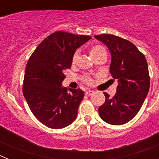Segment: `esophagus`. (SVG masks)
Masks as SVG:
<instances>
[{
    "mask_svg": "<svg viewBox=\"0 0 159 159\" xmlns=\"http://www.w3.org/2000/svg\"><path fill=\"white\" fill-rule=\"evenodd\" d=\"M92 93H93V91H87L86 92H85V94H86L87 95H92Z\"/></svg>",
    "mask_w": 159,
    "mask_h": 159,
    "instance_id": "34e87169",
    "label": "esophagus"
}]
</instances>
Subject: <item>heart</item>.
I'll use <instances>...</instances> for the list:
<instances>
[{
  "mask_svg": "<svg viewBox=\"0 0 159 159\" xmlns=\"http://www.w3.org/2000/svg\"><path fill=\"white\" fill-rule=\"evenodd\" d=\"M91 55H92V57H96L98 55L101 54V53H103V52H106V50L105 48L102 46L100 45H96V46H94V47L92 48L91 49ZM79 56H80V52L76 51L75 52V53L73 54V57H72V60H71V62H72V64H75L77 63V60H78L79 58ZM83 80L84 82L86 84H88V85H91V84H93V80H92V77L90 76H84L83 78Z\"/></svg>",
  "mask_w": 159,
  "mask_h": 159,
  "instance_id": "b5f03b06",
  "label": "heart"
}]
</instances>
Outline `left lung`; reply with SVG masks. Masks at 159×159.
I'll list each match as a JSON object with an SVG mask.
<instances>
[{
    "instance_id": "obj_1",
    "label": "left lung",
    "mask_w": 159,
    "mask_h": 159,
    "mask_svg": "<svg viewBox=\"0 0 159 159\" xmlns=\"http://www.w3.org/2000/svg\"><path fill=\"white\" fill-rule=\"evenodd\" d=\"M94 37L109 49L110 73L118 81L115 96L110 98L107 93H103L105 102L99 107V116L109 124L123 125L137 115L148 94L150 76L147 60L129 40L111 34Z\"/></svg>"
}]
</instances>
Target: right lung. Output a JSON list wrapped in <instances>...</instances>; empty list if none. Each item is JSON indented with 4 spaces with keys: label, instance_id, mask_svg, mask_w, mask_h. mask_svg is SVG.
<instances>
[{
    "label": "right lung",
    "instance_id": "right-lung-1",
    "mask_svg": "<svg viewBox=\"0 0 159 159\" xmlns=\"http://www.w3.org/2000/svg\"><path fill=\"white\" fill-rule=\"evenodd\" d=\"M91 38L58 31L45 38L28 61L24 96L35 117L48 127L64 128L76 119L84 92L62 86L64 71L71 67L76 49Z\"/></svg>",
    "mask_w": 159,
    "mask_h": 159
}]
</instances>
